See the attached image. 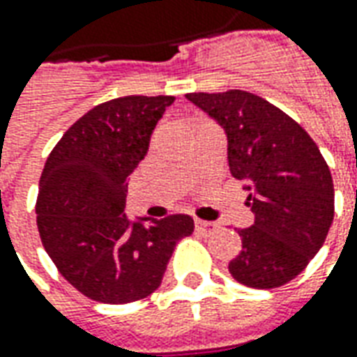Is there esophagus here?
Segmentation results:
<instances>
[{"label": "esophagus", "mask_w": 357, "mask_h": 357, "mask_svg": "<svg viewBox=\"0 0 357 357\" xmlns=\"http://www.w3.org/2000/svg\"><path fill=\"white\" fill-rule=\"evenodd\" d=\"M218 228L216 222H206V220H195V230L199 234H213Z\"/></svg>", "instance_id": "34e87169"}]
</instances>
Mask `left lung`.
I'll list each match as a JSON object with an SVG mask.
<instances>
[{
    "mask_svg": "<svg viewBox=\"0 0 357 357\" xmlns=\"http://www.w3.org/2000/svg\"><path fill=\"white\" fill-rule=\"evenodd\" d=\"M189 102L224 129L231 176L245 181L253 226L238 230L241 251L230 274L268 290L290 282L325 243L335 187L307 131L282 109L245 91L191 92Z\"/></svg>",
    "mask_w": 357,
    "mask_h": 357,
    "instance_id": "left-lung-1",
    "label": "left lung"
}]
</instances>
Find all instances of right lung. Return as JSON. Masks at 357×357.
I'll use <instances>...</instances> for the list:
<instances>
[{
	"instance_id": "right-lung-1",
	"label": "right lung",
	"mask_w": 357,
	"mask_h": 357,
	"mask_svg": "<svg viewBox=\"0 0 357 357\" xmlns=\"http://www.w3.org/2000/svg\"><path fill=\"white\" fill-rule=\"evenodd\" d=\"M174 96H123L86 112L50 153L40 176L36 224L50 259L67 282L102 303L153 294L187 214L162 220L126 214L127 181L149 153L154 127Z\"/></svg>"
}]
</instances>
